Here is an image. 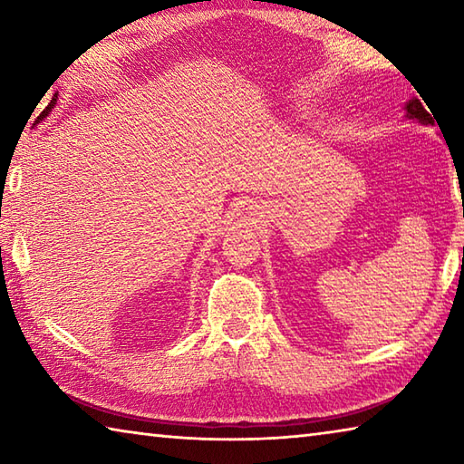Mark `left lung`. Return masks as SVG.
Masks as SVG:
<instances>
[{
	"instance_id": "8db88e82",
	"label": "left lung",
	"mask_w": 464,
	"mask_h": 464,
	"mask_svg": "<svg viewBox=\"0 0 464 464\" xmlns=\"http://www.w3.org/2000/svg\"><path fill=\"white\" fill-rule=\"evenodd\" d=\"M428 107V104H426ZM404 111H406V119L408 121H414V123H420V125H434V121H432V117L434 115H430V112H428V109H424V104L418 101V99H410L406 104H404Z\"/></svg>"
}]
</instances>
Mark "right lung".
<instances>
[{"instance_id": "right-lung-1", "label": "right lung", "mask_w": 464, "mask_h": 464, "mask_svg": "<svg viewBox=\"0 0 464 464\" xmlns=\"http://www.w3.org/2000/svg\"><path fill=\"white\" fill-rule=\"evenodd\" d=\"M56 99H58V96H54V99H52V101H50V102H48V107H46V109H44V111H42V115H40V117H38V121H36V123H40V121H44V119H46V117H48V115H50V111H52V109H54V107H56Z\"/></svg>"}]
</instances>
